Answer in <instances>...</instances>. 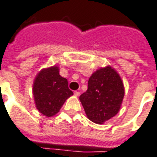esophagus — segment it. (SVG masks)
<instances>
[{"label":"esophagus","instance_id":"obj_1","mask_svg":"<svg viewBox=\"0 0 157 157\" xmlns=\"http://www.w3.org/2000/svg\"><path fill=\"white\" fill-rule=\"evenodd\" d=\"M74 95L75 96H79L80 95V93L78 92V91H75V92H74Z\"/></svg>","mask_w":157,"mask_h":157}]
</instances>
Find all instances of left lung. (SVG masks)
Wrapping results in <instances>:
<instances>
[{
	"instance_id": "1",
	"label": "left lung",
	"mask_w": 157,
	"mask_h": 157,
	"mask_svg": "<svg viewBox=\"0 0 157 157\" xmlns=\"http://www.w3.org/2000/svg\"><path fill=\"white\" fill-rule=\"evenodd\" d=\"M124 88L120 74L109 65L100 67L90 76L88 90L79 97L87 117L104 124L121 109Z\"/></svg>"
}]
</instances>
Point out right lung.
Listing matches in <instances>:
<instances>
[{
  "label": "right lung",
  "mask_w": 157,
  "mask_h": 157,
  "mask_svg": "<svg viewBox=\"0 0 157 157\" xmlns=\"http://www.w3.org/2000/svg\"><path fill=\"white\" fill-rule=\"evenodd\" d=\"M33 94L36 109L47 117L57 115L63 105L74 94L67 80L59 74L58 66L42 68L33 81Z\"/></svg>",
  "instance_id": "right-lung-1"
}]
</instances>
